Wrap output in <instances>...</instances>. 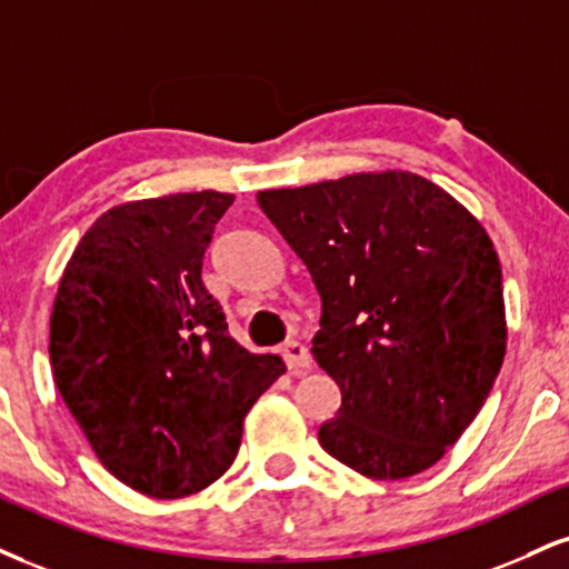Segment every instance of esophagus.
Listing matches in <instances>:
<instances>
[{"label":"esophagus","mask_w":569,"mask_h":569,"mask_svg":"<svg viewBox=\"0 0 569 569\" xmlns=\"http://www.w3.org/2000/svg\"><path fill=\"white\" fill-rule=\"evenodd\" d=\"M280 355H283L286 368H289L291 373H302L305 368H310V362H312L310 352H307V347L299 345V341H286Z\"/></svg>","instance_id":"1"}]
</instances>
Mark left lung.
Returning a JSON list of instances; mask_svg holds the SVG:
<instances>
[{
	"mask_svg": "<svg viewBox=\"0 0 569 569\" xmlns=\"http://www.w3.org/2000/svg\"><path fill=\"white\" fill-rule=\"evenodd\" d=\"M320 293L318 366L341 406L326 453L371 480L435 467L488 400L506 355L501 262L453 196L413 172L259 190Z\"/></svg>",
	"mask_w": 569,
	"mask_h": 569,
	"instance_id": "obj_1",
	"label": "left lung"
}]
</instances>
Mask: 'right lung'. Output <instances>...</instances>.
<instances>
[{"instance_id":"1","label":"right lung","mask_w":569,"mask_h":569,"mask_svg":"<svg viewBox=\"0 0 569 569\" xmlns=\"http://www.w3.org/2000/svg\"><path fill=\"white\" fill-rule=\"evenodd\" d=\"M230 193L108 209L81 238L50 318L54 385L94 456L150 498H184L230 469L243 419L286 371L228 333L201 280Z\"/></svg>"}]
</instances>
